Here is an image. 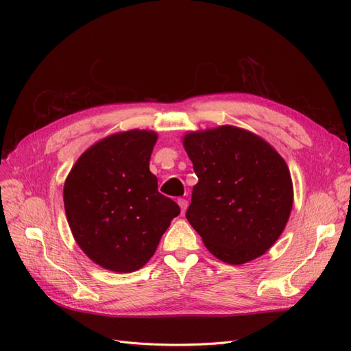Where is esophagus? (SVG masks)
Segmentation results:
<instances>
[{
    "instance_id": "34e87169",
    "label": "esophagus",
    "mask_w": 351,
    "mask_h": 351,
    "mask_svg": "<svg viewBox=\"0 0 351 351\" xmlns=\"http://www.w3.org/2000/svg\"><path fill=\"white\" fill-rule=\"evenodd\" d=\"M178 205H180V209H182V214H184L189 206V202L186 199H178Z\"/></svg>"
}]
</instances>
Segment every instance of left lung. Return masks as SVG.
Returning <instances> with one entry per match:
<instances>
[{"label":"left lung","instance_id":"1","mask_svg":"<svg viewBox=\"0 0 351 351\" xmlns=\"http://www.w3.org/2000/svg\"><path fill=\"white\" fill-rule=\"evenodd\" d=\"M183 146L199 178L186 218L219 261L241 265L272 247L293 208L282 156L236 125L189 132Z\"/></svg>","mask_w":351,"mask_h":351}]
</instances>
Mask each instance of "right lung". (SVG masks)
Here are the masks:
<instances>
[{
    "instance_id": "obj_1",
    "label": "right lung",
    "mask_w": 351,
    "mask_h": 351,
    "mask_svg": "<svg viewBox=\"0 0 351 351\" xmlns=\"http://www.w3.org/2000/svg\"><path fill=\"white\" fill-rule=\"evenodd\" d=\"M158 134L127 130L104 137L84 151L64 183L71 234L86 256L120 274L141 269L180 214L158 192L149 161Z\"/></svg>"
}]
</instances>
